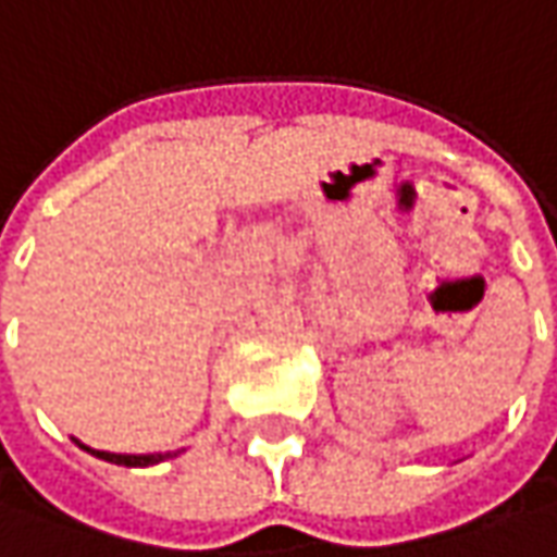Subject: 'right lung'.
<instances>
[{
	"label": "right lung",
	"instance_id": "obj_1",
	"mask_svg": "<svg viewBox=\"0 0 557 557\" xmlns=\"http://www.w3.org/2000/svg\"><path fill=\"white\" fill-rule=\"evenodd\" d=\"M76 441V437H73ZM76 447L79 450L91 453V456H98V459H104V462H113V466H125V469H147V466H160L165 459H175L182 450H169V453H110V450H91L86 444H79L76 441Z\"/></svg>",
	"mask_w": 557,
	"mask_h": 557
}]
</instances>
